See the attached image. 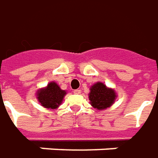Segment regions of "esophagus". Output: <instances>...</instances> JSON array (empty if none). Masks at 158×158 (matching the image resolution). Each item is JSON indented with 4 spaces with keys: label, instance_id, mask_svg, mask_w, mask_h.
<instances>
[{
    "label": "esophagus",
    "instance_id": "esophagus-1",
    "mask_svg": "<svg viewBox=\"0 0 158 158\" xmlns=\"http://www.w3.org/2000/svg\"><path fill=\"white\" fill-rule=\"evenodd\" d=\"M73 93H74L75 94H80L81 91H80L79 89H76V90H74V91H73Z\"/></svg>",
    "mask_w": 158,
    "mask_h": 158
}]
</instances>
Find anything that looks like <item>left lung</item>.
Masks as SVG:
<instances>
[{"label":"left lung","mask_w":158,"mask_h":158,"mask_svg":"<svg viewBox=\"0 0 158 158\" xmlns=\"http://www.w3.org/2000/svg\"><path fill=\"white\" fill-rule=\"evenodd\" d=\"M90 105L97 110H102L109 108L114 104L118 98L114 89L106 86L104 83L98 81L90 87L88 94Z\"/></svg>","instance_id":"1"}]
</instances>
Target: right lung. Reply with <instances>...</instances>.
Segmentation results:
<instances>
[{"mask_svg":"<svg viewBox=\"0 0 158 158\" xmlns=\"http://www.w3.org/2000/svg\"><path fill=\"white\" fill-rule=\"evenodd\" d=\"M66 93V91L62 90L56 82L52 81L47 86L37 90L36 98L44 108L55 110L62 104Z\"/></svg>","mask_w":158,"mask_h":158,"instance_id":"right-lung-1","label":"right lung"}]
</instances>
